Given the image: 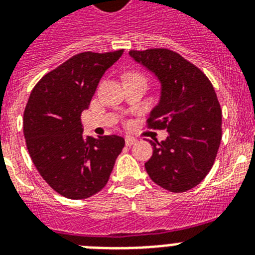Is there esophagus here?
I'll list each match as a JSON object with an SVG mask.
<instances>
[{"label":"esophagus","instance_id":"esophagus-1","mask_svg":"<svg viewBox=\"0 0 255 255\" xmlns=\"http://www.w3.org/2000/svg\"><path fill=\"white\" fill-rule=\"evenodd\" d=\"M136 141H137V140H136L135 137H132V136H127V137H126V144H127L128 147H131V145H133V144H135Z\"/></svg>","mask_w":255,"mask_h":255}]
</instances>
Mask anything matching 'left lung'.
<instances>
[{
  "instance_id": "8db88e82",
  "label": "left lung",
  "mask_w": 255,
  "mask_h": 255,
  "mask_svg": "<svg viewBox=\"0 0 255 255\" xmlns=\"http://www.w3.org/2000/svg\"><path fill=\"white\" fill-rule=\"evenodd\" d=\"M133 61L160 82V99L148 127L167 129L145 169L152 181L180 193L192 189L213 167L221 143L222 112L213 86L201 70L168 49L131 50Z\"/></svg>"
}]
</instances>
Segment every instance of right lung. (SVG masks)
<instances>
[{
  "instance_id": "1",
  "label": "right lung",
  "mask_w": 255,
  "mask_h": 255,
  "mask_svg": "<svg viewBox=\"0 0 255 255\" xmlns=\"http://www.w3.org/2000/svg\"><path fill=\"white\" fill-rule=\"evenodd\" d=\"M122 54H77L30 94L23 112L26 147L42 178L63 197L82 200L103 189L123 149L122 136H85L81 122L99 81Z\"/></svg>"
}]
</instances>
